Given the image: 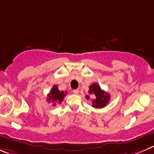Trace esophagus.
Masks as SVG:
<instances>
[{
    "instance_id": "34e87169",
    "label": "esophagus",
    "mask_w": 154,
    "mask_h": 154,
    "mask_svg": "<svg viewBox=\"0 0 154 154\" xmlns=\"http://www.w3.org/2000/svg\"><path fill=\"white\" fill-rule=\"evenodd\" d=\"M72 92L75 94H78L79 93V89H75V90L72 91Z\"/></svg>"
}]
</instances>
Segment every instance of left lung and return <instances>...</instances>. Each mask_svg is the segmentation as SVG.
<instances>
[{
  "label": "left lung",
  "instance_id": "8db88e82",
  "mask_svg": "<svg viewBox=\"0 0 154 154\" xmlns=\"http://www.w3.org/2000/svg\"><path fill=\"white\" fill-rule=\"evenodd\" d=\"M89 94L94 97L92 101V106L95 108H103L106 106L110 98L109 94L102 90L100 85L97 83H94L89 86ZM85 97L86 99H89L90 97L86 95Z\"/></svg>",
  "mask_w": 154,
  "mask_h": 154
}]
</instances>
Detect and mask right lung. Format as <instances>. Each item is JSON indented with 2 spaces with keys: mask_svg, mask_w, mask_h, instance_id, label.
<instances>
[{
  "mask_svg": "<svg viewBox=\"0 0 154 154\" xmlns=\"http://www.w3.org/2000/svg\"><path fill=\"white\" fill-rule=\"evenodd\" d=\"M66 91L64 92L63 91H59L58 86L54 85L52 89H51V91H50V93L48 94V99H47V100H48V103L52 102L53 106H56L57 103H62V101L63 100L64 97L66 94Z\"/></svg>",
  "mask_w": 154,
  "mask_h": 154,
  "instance_id": "add662e5",
  "label": "right lung"
}]
</instances>
